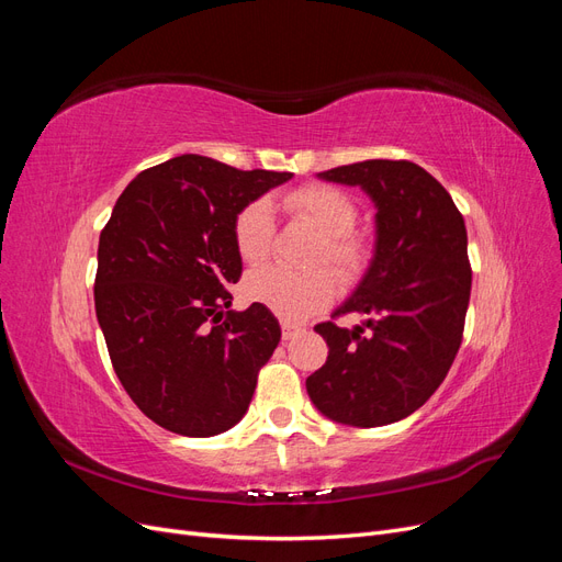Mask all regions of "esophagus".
I'll return each instance as SVG.
<instances>
[{
	"mask_svg": "<svg viewBox=\"0 0 562 562\" xmlns=\"http://www.w3.org/2000/svg\"><path fill=\"white\" fill-rule=\"evenodd\" d=\"M302 328L297 326V323H293V321H281V335H283V339H293L297 333H300Z\"/></svg>",
	"mask_w": 562,
	"mask_h": 562,
	"instance_id": "34e87169",
	"label": "esophagus"
}]
</instances>
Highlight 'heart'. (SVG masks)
<instances>
[{"instance_id": "heart-1", "label": "heart", "mask_w": 562, "mask_h": 562, "mask_svg": "<svg viewBox=\"0 0 562 562\" xmlns=\"http://www.w3.org/2000/svg\"><path fill=\"white\" fill-rule=\"evenodd\" d=\"M283 206L307 220L323 234L316 262H330L342 274H356L366 262V241L353 232L359 209L349 194L330 184H304L283 196ZM234 246L244 262H262L274 239V209L269 199L248 201L234 217ZM244 295L288 321H302L323 310L337 295L333 271L316 269L307 274L277 265L250 269L244 279Z\"/></svg>"}]
</instances>
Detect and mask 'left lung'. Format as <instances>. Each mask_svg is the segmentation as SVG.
<instances>
[{
    "instance_id": "8db88e82",
    "label": "left lung",
    "mask_w": 562,
    "mask_h": 562,
    "mask_svg": "<svg viewBox=\"0 0 562 562\" xmlns=\"http://www.w3.org/2000/svg\"><path fill=\"white\" fill-rule=\"evenodd\" d=\"M318 178L361 187L378 209V239L361 283L333 314H363V326L318 323L328 361L307 378V394L335 422L384 427L431 398L462 345L471 295L464 217L413 161L370 159Z\"/></svg>"
}]
</instances>
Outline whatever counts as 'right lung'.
Listing matches in <instances>:
<instances>
[{
  "label": "right lung",
  "mask_w": 562,
  "mask_h": 562,
  "mask_svg": "<svg viewBox=\"0 0 562 562\" xmlns=\"http://www.w3.org/2000/svg\"><path fill=\"white\" fill-rule=\"evenodd\" d=\"M291 178L182 155L116 199L98 244L95 316L119 382L159 427L206 438L246 415L281 328L262 304L229 310L227 285L241 279L232 227Z\"/></svg>",
  "instance_id": "obj_1"
}]
</instances>
